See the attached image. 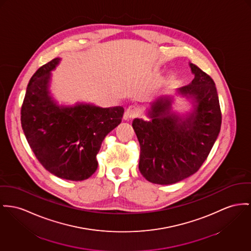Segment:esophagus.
Masks as SVG:
<instances>
[{"label":"esophagus","instance_id":"1","mask_svg":"<svg viewBox=\"0 0 251 251\" xmlns=\"http://www.w3.org/2000/svg\"><path fill=\"white\" fill-rule=\"evenodd\" d=\"M138 114V108L135 105H130L127 107V109L125 112L124 118L125 120H129V119H133L136 117Z\"/></svg>","mask_w":251,"mask_h":251}]
</instances>
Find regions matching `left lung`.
Segmentation results:
<instances>
[{
  "label": "left lung",
  "mask_w": 251,
  "mask_h": 251,
  "mask_svg": "<svg viewBox=\"0 0 251 251\" xmlns=\"http://www.w3.org/2000/svg\"><path fill=\"white\" fill-rule=\"evenodd\" d=\"M189 67L194 79L177 92L191 100L190 112H174L173 97L162 96L151 102L150 121L136 118L132 123L141 149L140 172L153 184H175L197 172L221 129L215 83L194 64Z\"/></svg>",
  "instance_id": "left-lung-1"
}]
</instances>
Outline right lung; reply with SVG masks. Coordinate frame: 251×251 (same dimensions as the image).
<instances>
[{
  "instance_id": "add662e5",
  "label": "right lung",
  "mask_w": 251,
  "mask_h": 251,
  "mask_svg": "<svg viewBox=\"0 0 251 251\" xmlns=\"http://www.w3.org/2000/svg\"><path fill=\"white\" fill-rule=\"evenodd\" d=\"M55 58L31 77L21 109V123L30 149L47 170L70 181L88 179L97 169L96 155L104 137L122 122L123 106L59 104L51 96Z\"/></svg>"
}]
</instances>
